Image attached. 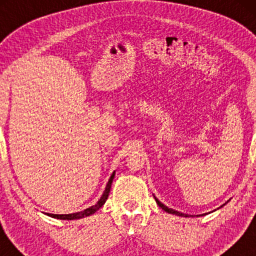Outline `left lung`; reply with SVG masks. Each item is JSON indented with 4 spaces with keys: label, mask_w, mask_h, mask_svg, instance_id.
Masks as SVG:
<instances>
[{
    "label": "left lung",
    "mask_w": 256,
    "mask_h": 256,
    "mask_svg": "<svg viewBox=\"0 0 256 256\" xmlns=\"http://www.w3.org/2000/svg\"><path fill=\"white\" fill-rule=\"evenodd\" d=\"M155 200H156L157 204H158L160 208H162V210H164V211L168 212V213H171V214H176V216H188V214H184V213H180L178 211H174V210H172V208H169L168 206L162 204V202H160L156 197H155ZM202 216H204V214H202Z\"/></svg>",
    "instance_id": "obj_1"
}]
</instances>
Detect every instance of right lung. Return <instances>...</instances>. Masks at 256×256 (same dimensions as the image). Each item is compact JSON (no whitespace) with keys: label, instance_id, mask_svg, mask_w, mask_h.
Wrapping results in <instances>:
<instances>
[{"label":"right lung","instance_id":"right-lung-1","mask_svg":"<svg viewBox=\"0 0 256 256\" xmlns=\"http://www.w3.org/2000/svg\"><path fill=\"white\" fill-rule=\"evenodd\" d=\"M114 176H115V171L113 174H112V176L110 178V180H108V183L106 185V188H104L102 196H101V198L98 200V202L96 205L90 206V208L84 210L82 212H76V213H70V214H52V213H45V214L48 216H52V218H56V219H60V220H74V219H80V218H85V216H92L96 213L98 210H99L101 206H102L104 202H106L108 196H110V186H112V183H113V180H114Z\"/></svg>","mask_w":256,"mask_h":256}]
</instances>
